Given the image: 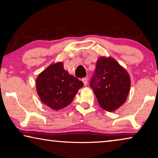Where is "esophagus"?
I'll return each instance as SVG.
<instances>
[{"label": "esophagus", "instance_id": "1", "mask_svg": "<svg viewBox=\"0 0 158 158\" xmlns=\"http://www.w3.org/2000/svg\"><path fill=\"white\" fill-rule=\"evenodd\" d=\"M82 81H83V82L84 85H87V84H88V78H86V77H83V78L82 79Z\"/></svg>", "mask_w": 158, "mask_h": 158}]
</instances>
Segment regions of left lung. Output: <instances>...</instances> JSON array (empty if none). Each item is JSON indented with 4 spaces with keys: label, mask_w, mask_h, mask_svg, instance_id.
Listing matches in <instances>:
<instances>
[{
    "label": "left lung",
    "mask_w": 158,
    "mask_h": 158,
    "mask_svg": "<svg viewBox=\"0 0 158 158\" xmlns=\"http://www.w3.org/2000/svg\"><path fill=\"white\" fill-rule=\"evenodd\" d=\"M130 85L128 73L114 58H98L90 86L103 109L112 112L124 104Z\"/></svg>",
    "instance_id": "left-lung-1"
}]
</instances>
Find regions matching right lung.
Listing matches in <instances>:
<instances>
[{
	"mask_svg": "<svg viewBox=\"0 0 158 158\" xmlns=\"http://www.w3.org/2000/svg\"><path fill=\"white\" fill-rule=\"evenodd\" d=\"M36 85L41 101L52 109L60 110L72 102L83 83L69 74L60 62L42 71L36 78Z\"/></svg>",
	"mask_w": 158,
	"mask_h": 158,
	"instance_id": "add662e5",
	"label": "right lung"
}]
</instances>
